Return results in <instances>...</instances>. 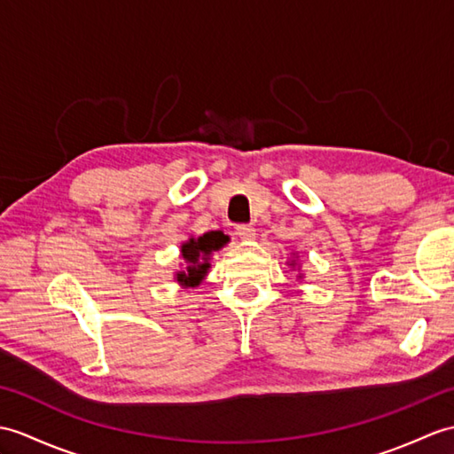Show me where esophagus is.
Wrapping results in <instances>:
<instances>
[{"label":"esophagus","instance_id":"1","mask_svg":"<svg viewBox=\"0 0 454 454\" xmlns=\"http://www.w3.org/2000/svg\"><path fill=\"white\" fill-rule=\"evenodd\" d=\"M236 236L239 239H253L255 238V228H253L251 224H239L236 228Z\"/></svg>","mask_w":454,"mask_h":454}]
</instances>
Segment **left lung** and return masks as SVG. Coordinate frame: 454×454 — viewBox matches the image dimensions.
<instances>
[{
  "label": "left lung",
  "mask_w": 454,
  "mask_h": 454,
  "mask_svg": "<svg viewBox=\"0 0 454 454\" xmlns=\"http://www.w3.org/2000/svg\"><path fill=\"white\" fill-rule=\"evenodd\" d=\"M288 262V267L292 269V270H296L298 272V280H303V272H301V262L298 261V253H292V257L286 261Z\"/></svg>",
  "instance_id": "left-lung-1"
}]
</instances>
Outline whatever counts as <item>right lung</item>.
<instances>
[{"label":"right lung","mask_w":454,"mask_h":454,"mask_svg":"<svg viewBox=\"0 0 454 454\" xmlns=\"http://www.w3.org/2000/svg\"><path fill=\"white\" fill-rule=\"evenodd\" d=\"M228 241L230 236L220 230L207 231V234L199 238L189 236L179 246V257H182L184 262L179 265V270L174 272V280L182 288H197L208 275L210 257L223 249Z\"/></svg>","instance_id":"add662e5"}]
</instances>
